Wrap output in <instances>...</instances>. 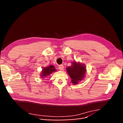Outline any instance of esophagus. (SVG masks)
I'll use <instances>...</instances> for the list:
<instances>
[{"mask_svg":"<svg viewBox=\"0 0 123 123\" xmlns=\"http://www.w3.org/2000/svg\"><path fill=\"white\" fill-rule=\"evenodd\" d=\"M58 69L60 70L61 71H63V70H64V67L62 65H61L59 66Z\"/></svg>","mask_w":123,"mask_h":123,"instance_id":"1","label":"esophagus"}]
</instances>
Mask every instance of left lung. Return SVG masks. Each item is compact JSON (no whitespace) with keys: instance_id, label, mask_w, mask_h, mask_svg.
<instances>
[{"instance_id":"obj_1","label":"left lung","mask_w":123,"mask_h":123,"mask_svg":"<svg viewBox=\"0 0 123 123\" xmlns=\"http://www.w3.org/2000/svg\"><path fill=\"white\" fill-rule=\"evenodd\" d=\"M66 70L73 84H77L79 81L82 80L86 72V68L85 65L76 62H72L71 66L68 67Z\"/></svg>"}]
</instances>
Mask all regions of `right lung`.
<instances>
[{
	"mask_svg": "<svg viewBox=\"0 0 123 123\" xmlns=\"http://www.w3.org/2000/svg\"><path fill=\"white\" fill-rule=\"evenodd\" d=\"M56 71V69L54 67V66L50 65V66L47 67H44L43 68V70L42 71V73L40 74V76L42 77V78L46 77L50 75V74L53 73V72H55Z\"/></svg>",
	"mask_w": 123,
	"mask_h": 123,
	"instance_id": "obj_1",
	"label": "right lung"
}]
</instances>
